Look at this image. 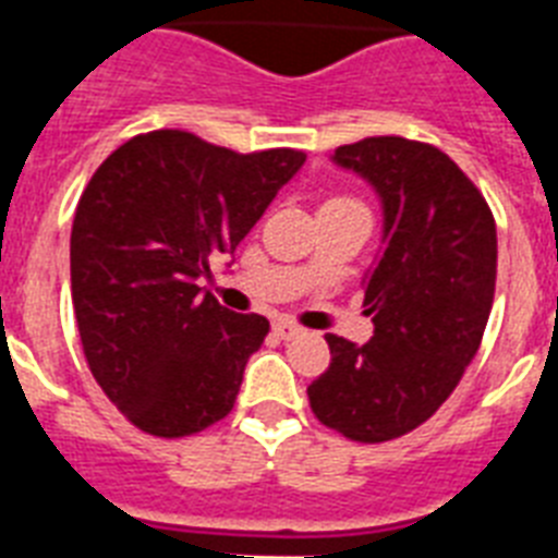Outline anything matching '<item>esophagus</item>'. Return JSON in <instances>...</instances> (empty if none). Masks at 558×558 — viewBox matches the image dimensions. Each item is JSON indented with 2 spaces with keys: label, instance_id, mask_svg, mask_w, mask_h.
Wrapping results in <instances>:
<instances>
[{
  "label": "esophagus",
  "instance_id": "esophagus-1",
  "mask_svg": "<svg viewBox=\"0 0 558 558\" xmlns=\"http://www.w3.org/2000/svg\"><path fill=\"white\" fill-rule=\"evenodd\" d=\"M301 327H298V324H292V322H278L275 324V336H278V339H283V341H289V339H298V336H301Z\"/></svg>",
  "mask_w": 558,
  "mask_h": 558
}]
</instances>
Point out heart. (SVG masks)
Masks as SVG:
<instances>
[{
    "mask_svg": "<svg viewBox=\"0 0 558 558\" xmlns=\"http://www.w3.org/2000/svg\"><path fill=\"white\" fill-rule=\"evenodd\" d=\"M330 202H353V199H341V196H339V199H330Z\"/></svg>",
    "mask_w": 558,
    "mask_h": 558,
    "instance_id": "1",
    "label": "heart"
}]
</instances>
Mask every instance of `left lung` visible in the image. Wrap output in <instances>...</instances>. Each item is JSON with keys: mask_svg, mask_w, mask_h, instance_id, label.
<instances>
[{"mask_svg": "<svg viewBox=\"0 0 558 558\" xmlns=\"http://www.w3.org/2000/svg\"><path fill=\"white\" fill-rule=\"evenodd\" d=\"M332 161L379 193L385 248L365 278L373 339L327 332L330 367L306 397L318 423L348 440H397L451 397L481 348L498 269L495 219L484 193L432 144L373 135Z\"/></svg>", "mask_w": 558, "mask_h": 558, "instance_id": "obj_1", "label": "left lung"}]
</instances>
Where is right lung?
Instances as JSON below:
<instances>
[{"mask_svg": "<svg viewBox=\"0 0 558 558\" xmlns=\"http://www.w3.org/2000/svg\"><path fill=\"white\" fill-rule=\"evenodd\" d=\"M304 161L153 130L95 170L72 226L74 318L92 376L135 428L191 437L234 408L269 322L219 306L199 278Z\"/></svg>", "mask_w": 558, "mask_h": 558, "instance_id": "right-lung-1", "label": "right lung"}]
</instances>
